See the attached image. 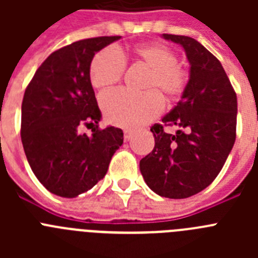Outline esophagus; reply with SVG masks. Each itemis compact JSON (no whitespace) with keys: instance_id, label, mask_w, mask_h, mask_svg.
Masks as SVG:
<instances>
[{"instance_id":"esophagus-1","label":"esophagus","mask_w":258,"mask_h":258,"mask_svg":"<svg viewBox=\"0 0 258 258\" xmlns=\"http://www.w3.org/2000/svg\"><path fill=\"white\" fill-rule=\"evenodd\" d=\"M132 136H133V132L129 131V129H125V131H124V140L129 141L132 138Z\"/></svg>"}]
</instances>
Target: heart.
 Listing matches in <instances>:
<instances>
[{"label":"heart","mask_w":258,"mask_h":258,"mask_svg":"<svg viewBox=\"0 0 258 258\" xmlns=\"http://www.w3.org/2000/svg\"><path fill=\"white\" fill-rule=\"evenodd\" d=\"M133 54L152 71L149 89H159L169 99L183 93L188 81L187 72L178 66V56L163 44L138 45ZM125 59L118 50L107 47L94 56L90 64V81L97 89H107L120 81ZM101 104L107 120L122 127H138L156 117L164 108L158 90L136 94L127 90H113L102 95Z\"/></svg>","instance_id":"b5f03b06"}]
</instances>
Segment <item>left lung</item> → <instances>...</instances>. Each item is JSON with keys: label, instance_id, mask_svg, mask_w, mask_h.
Masks as SVG:
<instances>
[{"label": "left lung", "instance_id": "1", "mask_svg": "<svg viewBox=\"0 0 258 258\" xmlns=\"http://www.w3.org/2000/svg\"><path fill=\"white\" fill-rule=\"evenodd\" d=\"M183 47L190 63L186 89L177 106L155 124V147L140 161L145 182L157 195L184 199L214 181L235 142L238 101L222 64L187 36H161ZM175 124V135L163 132Z\"/></svg>", "mask_w": 258, "mask_h": 258}]
</instances>
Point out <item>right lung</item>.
Wrapping results in <instances>:
<instances>
[{"mask_svg":"<svg viewBox=\"0 0 258 258\" xmlns=\"http://www.w3.org/2000/svg\"><path fill=\"white\" fill-rule=\"evenodd\" d=\"M120 38H86L56 50L26 89L23 149L38 181L58 197L76 198L95 186L124 142L121 129H98L102 113L90 81L95 52ZM83 126H95L92 136L79 133Z\"/></svg>","mask_w":258,"mask_h":258,"instance_id":"right-lung-1","label":"right lung"}]
</instances>
